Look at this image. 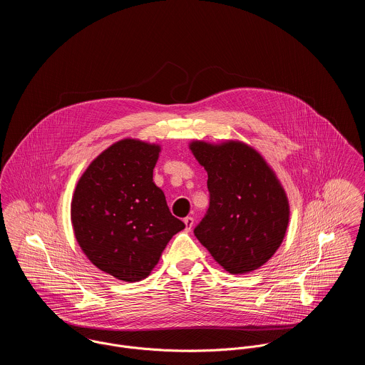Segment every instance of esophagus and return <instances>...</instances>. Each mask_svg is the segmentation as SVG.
Returning a JSON list of instances; mask_svg holds the SVG:
<instances>
[{"label": "esophagus", "mask_w": 365, "mask_h": 365, "mask_svg": "<svg viewBox=\"0 0 365 365\" xmlns=\"http://www.w3.org/2000/svg\"><path fill=\"white\" fill-rule=\"evenodd\" d=\"M184 223H185V230H187V232H190V230L192 229V226H194V217L187 216V217L184 219Z\"/></svg>", "instance_id": "1"}]
</instances>
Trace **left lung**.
Masks as SVG:
<instances>
[{
	"instance_id": "obj_1",
	"label": "left lung",
	"mask_w": 365,
	"mask_h": 365,
	"mask_svg": "<svg viewBox=\"0 0 365 365\" xmlns=\"http://www.w3.org/2000/svg\"><path fill=\"white\" fill-rule=\"evenodd\" d=\"M190 149L208 173L209 208L194 235L230 274L260 268L281 246L289 220L274 171L240 142L197 140Z\"/></svg>"
}]
</instances>
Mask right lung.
<instances>
[{
    "label": "right lung",
    "instance_id": "obj_1",
    "mask_svg": "<svg viewBox=\"0 0 365 365\" xmlns=\"http://www.w3.org/2000/svg\"><path fill=\"white\" fill-rule=\"evenodd\" d=\"M158 152L160 146L140 140L116 142L88 165L71 201L81 250L122 281L146 278L170 239L185 227L153 182Z\"/></svg>",
    "mask_w": 365,
    "mask_h": 365
}]
</instances>
